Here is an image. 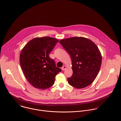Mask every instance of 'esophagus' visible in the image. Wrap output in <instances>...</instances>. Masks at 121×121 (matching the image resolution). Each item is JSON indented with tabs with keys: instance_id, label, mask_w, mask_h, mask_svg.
<instances>
[{
	"instance_id": "1",
	"label": "esophagus",
	"mask_w": 121,
	"mask_h": 121,
	"mask_svg": "<svg viewBox=\"0 0 121 121\" xmlns=\"http://www.w3.org/2000/svg\"><path fill=\"white\" fill-rule=\"evenodd\" d=\"M66 68H67V67L66 66H63L62 68H61V69L62 70H65L66 69Z\"/></svg>"
}]
</instances>
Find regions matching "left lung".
Listing matches in <instances>:
<instances>
[{
  "instance_id": "8db88e82",
  "label": "left lung",
  "mask_w": 121,
  "mask_h": 121,
  "mask_svg": "<svg viewBox=\"0 0 121 121\" xmlns=\"http://www.w3.org/2000/svg\"><path fill=\"white\" fill-rule=\"evenodd\" d=\"M59 42L71 58L73 74L68 78L69 85L79 89L90 85L98 75L102 64V54L97 46L82 37L69 38Z\"/></svg>"
}]
</instances>
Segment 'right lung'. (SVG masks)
I'll list each match as a JSON object with an SVG mask.
<instances>
[{
    "instance_id": "obj_1",
    "label": "right lung",
    "mask_w": 121,
    "mask_h": 121,
    "mask_svg": "<svg viewBox=\"0 0 121 121\" xmlns=\"http://www.w3.org/2000/svg\"><path fill=\"white\" fill-rule=\"evenodd\" d=\"M58 42V39L52 37L35 38L21 51V68L27 81L36 88L45 89L52 86L55 76L61 71L49 56Z\"/></svg>"
}]
</instances>
